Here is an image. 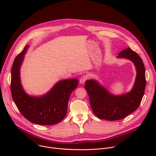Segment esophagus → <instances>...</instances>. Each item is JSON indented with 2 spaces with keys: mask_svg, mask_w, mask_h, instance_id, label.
<instances>
[{
  "mask_svg": "<svg viewBox=\"0 0 156 156\" xmlns=\"http://www.w3.org/2000/svg\"><path fill=\"white\" fill-rule=\"evenodd\" d=\"M87 79V76H86V75H83L81 78H80V83H81V84H83V83H84L85 81H86V80Z\"/></svg>",
  "mask_w": 156,
  "mask_h": 156,
  "instance_id": "1",
  "label": "esophagus"
}]
</instances>
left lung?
<instances>
[{
  "label": "left lung",
  "mask_w": 156,
  "mask_h": 156,
  "mask_svg": "<svg viewBox=\"0 0 156 156\" xmlns=\"http://www.w3.org/2000/svg\"><path fill=\"white\" fill-rule=\"evenodd\" d=\"M117 57L131 60L136 67V80L129 92L114 95L95 80H87L84 85L93 113L99 119L109 121L121 120L135 111L141 102L146 87L144 65L138 54L128 48Z\"/></svg>",
  "instance_id": "8db88e82"
}]
</instances>
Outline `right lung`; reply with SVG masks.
I'll return each instance as SVG.
<instances>
[{
    "label": "right lung",
    "instance_id": "right-lung-1",
    "mask_svg": "<svg viewBox=\"0 0 156 156\" xmlns=\"http://www.w3.org/2000/svg\"><path fill=\"white\" fill-rule=\"evenodd\" d=\"M29 46H26L14 60L11 71V93L13 100L21 114L30 122L41 125H52L65 117L72 91L78 84L77 78L58 81L46 94L41 96L28 95L20 80V67Z\"/></svg>",
    "mask_w": 156,
    "mask_h": 156
}]
</instances>
